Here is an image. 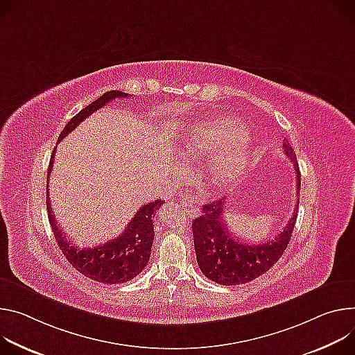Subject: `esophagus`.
I'll use <instances>...</instances> for the list:
<instances>
[{
  "mask_svg": "<svg viewBox=\"0 0 355 355\" xmlns=\"http://www.w3.org/2000/svg\"><path fill=\"white\" fill-rule=\"evenodd\" d=\"M180 207H182V209L184 210V213L189 214V216H198V214H199L198 207H196L190 200H183V202L180 203Z\"/></svg>",
  "mask_w": 355,
  "mask_h": 355,
  "instance_id": "obj_1",
  "label": "esophagus"
}]
</instances>
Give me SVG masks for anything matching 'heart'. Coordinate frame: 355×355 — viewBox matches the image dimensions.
<instances>
[{"mask_svg":"<svg viewBox=\"0 0 355 355\" xmlns=\"http://www.w3.org/2000/svg\"><path fill=\"white\" fill-rule=\"evenodd\" d=\"M241 125L231 118H220L203 123L183 142V152L191 159H206L220 153L228 145L211 168V182L218 189H227L235 184L244 173L254 153V138L248 132H241Z\"/></svg>","mask_w":355,"mask_h":355,"instance_id":"heart-1","label":"heart"}]
</instances>
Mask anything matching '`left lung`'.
I'll return each mask as SVG.
<instances>
[{
    "instance_id": "obj_1",
    "label": "left lung",
    "mask_w": 355,
    "mask_h": 355,
    "mask_svg": "<svg viewBox=\"0 0 355 355\" xmlns=\"http://www.w3.org/2000/svg\"><path fill=\"white\" fill-rule=\"evenodd\" d=\"M282 146L284 153L295 165L296 194L299 196L300 171L296 161V153L286 139ZM225 203L227 200L221 198L205 205L203 214L194 218L191 228L196 258H198L199 268L205 277L216 284L232 286L254 281L279 261L289 244L295 228L299 199L284 231H281L275 239L261 244L243 243L230 232L223 217Z\"/></svg>"
}]
</instances>
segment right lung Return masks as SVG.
I'll list each match as a JSON object with an SVG mask.
<instances>
[{"label": "right lung", "mask_w": 355, "mask_h": 355, "mask_svg": "<svg viewBox=\"0 0 355 355\" xmlns=\"http://www.w3.org/2000/svg\"><path fill=\"white\" fill-rule=\"evenodd\" d=\"M128 97L127 93L123 92H107L100 98L89 104L80 112L76 114L71 120L67 123L64 130L60 132L58 141H62L69 132H71L78 124L85 121L89 115L94 111L100 110L110 101L115 98H124ZM55 150L52 152V157L48 168V178L51 176L53 161H55ZM165 200L159 199L144 205L137 214L131 218L128 225L125 227L124 232L118 235L116 239L110 240L101 245L96 247H85L78 248L76 247L67 235L63 234L58 221L52 213L51 202H49V191L46 199L48 207V217L56 239L59 248L62 250L66 259L74 266L78 272H82L85 277L101 282L104 285H116V284H125L134 279L137 275L142 272L146 266L150 248L153 243V217L162 207Z\"/></svg>", "instance_id": "obj_1"}]
</instances>
